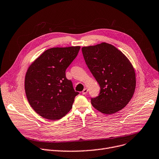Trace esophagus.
Listing matches in <instances>:
<instances>
[{
    "label": "esophagus",
    "mask_w": 159,
    "mask_h": 159,
    "mask_svg": "<svg viewBox=\"0 0 159 159\" xmlns=\"http://www.w3.org/2000/svg\"><path fill=\"white\" fill-rule=\"evenodd\" d=\"M87 93H88V89H86V88L84 89V90L82 91V94L83 95H86Z\"/></svg>",
    "instance_id": "esophagus-1"
}]
</instances>
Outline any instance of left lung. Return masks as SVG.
<instances>
[{"mask_svg": "<svg viewBox=\"0 0 159 159\" xmlns=\"http://www.w3.org/2000/svg\"><path fill=\"white\" fill-rule=\"evenodd\" d=\"M82 52L101 87L98 96L91 98V104L104 114L121 110L130 101L136 86L135 70L128 58L106 43L83 47Z\"/></svg>", "mask_w": 159, "mask_h": 159, "instance_id": "obj_1", "label": "left lung"}]
</instances>
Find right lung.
<instances>
[{"mask_svg": "<svg viewBox=\"0 0 159 159\" xmlns=\"http://www.w3.org/2000/svg\"><path fill=\"white\" fill-rule=\"evenodd\" d=\"M80 47L53 48L33 62L25 77L28 101L39 115L49 120L62 118L72 107L75 91L66 70L78 55Z\"/></svg>", "mask_w": 159, "mask_h": 159, "instance_id": "add662e5", "label": "right lung"}]
</instances>
